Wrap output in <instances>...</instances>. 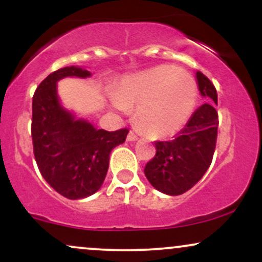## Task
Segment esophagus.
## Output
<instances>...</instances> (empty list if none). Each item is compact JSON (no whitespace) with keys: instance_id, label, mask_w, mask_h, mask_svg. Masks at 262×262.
<instances>
[{"instance_id":"esophagus-1","label":"esophagus","mask_w":262,"mask_h":262,"mask_svg":"<svg viewBox=\"0 0 262 262\" xmlns=\"http://www.w3.org/2000/svg\"><path fill=\"white\" fill-rule=\"evenodd\" d=\"M127 139H128L129 141H135V140L138 139V135L135 134L133 130H130V132H129V133H128V137H127Z\"/></svg>"}]
</instances>
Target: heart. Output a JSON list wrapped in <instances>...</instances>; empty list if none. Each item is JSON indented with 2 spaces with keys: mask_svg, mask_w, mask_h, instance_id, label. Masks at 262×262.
<instances>
[{
  "mask_svg": "<svg viewBox=\"0 0 262 262\" xmlns=\"http://www.w3.org/2000/svg\"><path fill=\"white\" fill-rule=\"evenodd\" d=\"M196 81L169 65L130 77L116 95L119 108L137 106V122L152 137H167L185 124L194 107Z\"/></svg>",
  "mask_w": 262,
  "mask_h": 262,
  "instance_id": "heart-1",
  "label": "heart"
}]
</instances>
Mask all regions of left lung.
<instances>
[{"label": "left lung", "mask_w": 262, "mask_h": 262, "mask_svg": "<svg viewBox=\"0 0 262 262\" xmlns=\"http://www.w3.org/2000/svg\"><path fill=\"white\" fill-rule=\"evenodd\" d=\"M204 103L192 114L173 140L156 141V154L145 165L146 179L156 189L179 196L193 187L210 166L218 135L217 90L201 71L196 74Z\"/></svg>", "instance_id": "obj_1"}]
</instances>
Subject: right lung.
Wrapping results in <instances>:
<instances>
[{
  "label": "right lung",
  "instance_id": "1",
  "mask_svg": "<svg viewBox=\"0 0 262 262\" xmlns=\"http://www.w3.org/2000/svg\"><path fill=\"white\" fill-rule=\"evenodd\" d=\"M76 66L59 69L39 83L32 103L33 152L41 176L58 193L80 200L97 192L106 177L110 154L124 143L129 129H96L60 106L56 82L66 76L89 77Z\"/></svg>",
  "mask_w": 262,
  "mask_h": 262
}]
</instances>
